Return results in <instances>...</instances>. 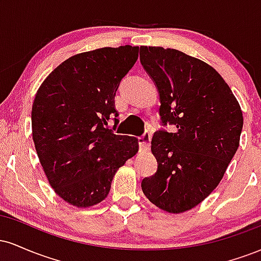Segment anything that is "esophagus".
Returning <instances> with one entry per match:
<instances>
[{
  "mask_svg": "<svg viewBox=\"0 0 261 261\" xmlns=\"http://www.w3.org/2000/svg\"><path fill=\"white\" fill-rule=\"evenodd\" d=\"M151 136L149 133H145L142 137L139 139V146H140V152H147L149 149V142H151Z\"/></svg>",
  "mask_w": 261,
  "mask_h": 261,
  "instance_id": "1",
  "label": "esophagus"
}]
</instances>
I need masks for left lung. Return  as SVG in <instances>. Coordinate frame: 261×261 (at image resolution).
Instances as JSON below:
<instances>
[{
  "instance_id": "left-lung-1",
  "label": "left lung",
  "mask_w": 261,
  "mask_h": 261,
  "mask_svg": "<svg viewBox=\"0 0 261 261\" xmlns=\"http://www.w3.org/2000/svg\"><path fill=\"white\" fill-rule=\"evenodd\" d=\"M140 60L158 88L162 122L176 127L152 137L158 169L141 188L158 208L182 214L222 180L239 147L243 114L226 81L201 60L160 46H141Z\"/></svg>"
}]
</instances>
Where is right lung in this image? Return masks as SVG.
I'll return each mask as SVG.
<instances>
[{
  "label": "right lung",
  "mask_w": 261,
  "mask_h": 261,
  "mask_svg": "<svg viewBox=\"0 0 261 261\" xmlns=\"http://www.w3.org/2000/svg\"><path fill=\"white\" fill-rule=\"evenodd\" d=\"M139 58V46L101 47L65 60L39 87L32 107L35 151L50 187L87 208L103 201L139 140L108 128L118 116L115 93ZM115 119V122H118Z\"/></svg>",
  "instance_id": "1"
}]
</instances>
